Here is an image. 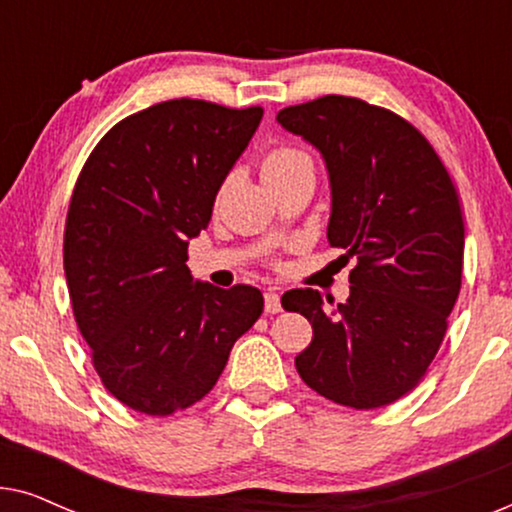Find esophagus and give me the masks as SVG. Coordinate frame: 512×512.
<instances>
[{
  "mask_svg": "<svg viewBox=\"0 0 512 512\" xmlns=\"http://www.w3.org/2000/svg\"><path fill=\"white\" fill-rule=\"evenodd\" d=\"M265 312L268 314H277L279 310H282V300H279V293L275 289H268L265 291Z\"/></svg>",
  "mask_w": 512,
  "mask_h": 512,
  "instance_id": "34e87169",
  "label": "esophagus"
}]
</instances>
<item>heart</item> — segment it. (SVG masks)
Masks as SVG:
<instances>
[{
    "label": "heart",
    "mask_w": 512,
    "mask_h": 512,
    "mask_svg": "<svg viewBox=\"0 0 512 512\" xmlns=\"http://www.w3.org/2000/svg\"><path fill=\"white\" fill-rule=\"evenodd\" d=\"M300 170H312V158L310 153L291 144H279L275 149H270L265 153L261 163V172L265 181L289 177V174L300 172Z\"/></svg>",
    "instance_id": "heart-1"
}]
</instances>
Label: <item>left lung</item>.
<instances>
[{
  "instance_id": "left-lung-1",
  "label": "left lung",
  "mask_w": 512,
  "mask_h": 512,
  "mask_svg": "<svg viewBox=\"0 0 512 512\" xmlns=\"http://www.w3.org/2000/svg\"><path fill=\"white\" fill-rule=\"evenodd\" d=\"M277 121L324 156L328 242L354 261L345 303L284 293V310L312 324L296 370L328 401L382 408L417 387L445 338L464 268L459 193L415 125L359 97H317Z\"/></svg>"
}]
</instances>
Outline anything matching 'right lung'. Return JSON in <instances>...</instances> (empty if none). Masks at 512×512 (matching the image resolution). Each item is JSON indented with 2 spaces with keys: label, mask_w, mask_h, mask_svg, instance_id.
I'll return each instance as SVG.
<instances>
[{
  "label": "right lung",
  "mask_w": 512,
  "mask_h": 512,
  "mask_svg": "<svg viewBox=\"0 0 512 512\" xmlns=\"http://www.w3.org/2000/svg\"><path fill=\"white\" fill-rule=\"evenodd\" d=\"M263 107L167 100L116 123L76 179L65 275L76 326L104 389L167 417L207 396L263 312L261 291L195 282L188 240L247 149Z\"/></svg>",
  "instance_id": "1"
}]
</instances>
